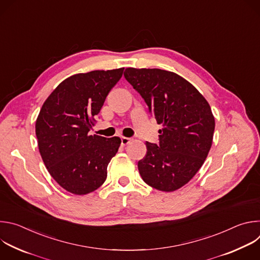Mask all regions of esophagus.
I'll list each match as a JSON object with an SVG mask.
<instances>
[{"mask_svg": "<svg viewBox=\"0 0 260 260\" xmlns=\"http://www.w3.org/2000/svg\"><path fill=\"white\" fill-rule=\"evenodd\" d=\"M132 141L131 138H126V137H121V145L125 146L127 144H129V142Z\"/></svg>", "mask_w": 260, "mask_h": 260, "instance_id": "34e87169", "label": "esophagus"}]
</instances>
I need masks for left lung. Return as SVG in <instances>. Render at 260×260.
I'll list each match as a JSON object with an SVG mask.
<instances>
[{"mask_svg": "<svg viewBox=\"0 0 260 260\" xmlns=\"http://www.w3.org/2000/svg\"><path fill=\"white\" fill-rule=\"evenodd\" d=\"M124 77L164 126L158 145L146 142L147 153L138 162L140 175L155 189L175 191L193 178L208 156L215 129L211 107L176 73L127 68Z\"/></svg>", "mask_w": 260, "mask_h": 260, "instance_id": "obj_1", "label": "left lung"}]
</instances>
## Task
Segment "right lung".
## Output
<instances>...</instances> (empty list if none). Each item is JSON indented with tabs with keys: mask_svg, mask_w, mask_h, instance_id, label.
Listing matches in <instances>:
<instances>
[{
	"mask_svg": "<svg viewBox=\"0 0 260 260\" xmlns=\"http://www.w3.org/2000/svg\"><path fill=\"white\" fill-rule=\"evenodd\" d=\"M124 68L73 75L51 92L36 121L39 151L51 177L67 191L83 196L106 181L118 151V137L90 136L94 117Z\"/></svg>",
	"mask_w": 260,
	"mask_h": 260,
	"instance_id": "add662e5",
	"label": "right lung"
}]
</instances>
